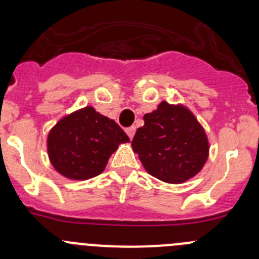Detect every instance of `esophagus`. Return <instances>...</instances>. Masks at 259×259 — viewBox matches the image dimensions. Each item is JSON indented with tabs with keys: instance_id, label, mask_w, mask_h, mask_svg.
I'll list each match as a JSON object with an SVG mask.
<instances>
[{
	"instance_id": "34e87169",
	"label": "esophagus",
	"mask_w": 259,
	"mask_h": 259,
	"mask_svg": "<svg viewBox=\"0 0 259 259\" xmlns=\"http://www.w3.org/2000/svg\"><path fill=\"white\" fill-rule=\"evenodd\" d=\"M135 132H137V127H135V126L127 127V129H126L127 137H129L130 139H133V138H134V135H135Z\"/></svg>"
}]
</instances>
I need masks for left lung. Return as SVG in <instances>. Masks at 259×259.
<instances>
[{
	"instance_id": "1",
	"label": "left lung",
	"mask_w": 259,
	"mask_h": 259,
	"mask_svg": "<svg viewBox=\"0 0 259 259\" xmlns=\"http://www.w3.org/2000/svg\"><path fill=\"white\" fill-rule=\"evenodd\" d=\"M132 146L150 176L170 184L197 176L209 155V142L197 117L185 106L166 101L144 115V126L137 130Z\"/></svg>"
}]
</instances>
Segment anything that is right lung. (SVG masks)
<instances>
[{"mask_svg": "<svg viewBox=\"0 0 259 259\" xmlns=\"http://www.w3.org/2000/svg\"><path fill=\"white\" fill-rule=\"evenodd\" d=\"M127 142L129 137L114 120L86 106L50 130L48 153L52 166L65 178L86 180L103 173L111 154Z\"/></svg>", "mask_w": 259, "mask_h": 259, "instance_id": "add662e5", "label": "right lung"}]
</instances>
